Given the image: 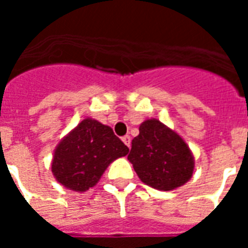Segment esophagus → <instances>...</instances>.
Returning a JSON list of instances; mask_svg holds the SVG:
<instances>
[{"label":"esophagus","mask_w":248,"mask_h":248,"mask_svg":"<svg viewBox=\"0 0 248 248\" xmlns=\"http://www.w3.org/2000/svg\"><path fill=\"white\" fill-rule=\"evenodd\" d=\"M122 141H124V143L126 144L128 148H130V144H131V138H130V136L128 135L124 136V138H122Z\"/></svg>","instance_id":"34e87169"}]
</instances>
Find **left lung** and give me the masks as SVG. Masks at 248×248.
Segmentation results:
<instances>
[{
    "instance_id": "1",
    "label": "left lung",
    "mask_w": 248,
    "mask_h": 248,
    "mask_svg": "<svg viewBox=\"0 0 248 248\" xmlns=\"http://www.w3.org/2000/svg\"><path fill=\"white\" fill-rule=\"evenodd\" d=\"M127 159L144 184L165 192L184 185L194 171V157L188 144L155 118L140 124Z\"/></svg>"
}]
</instances>
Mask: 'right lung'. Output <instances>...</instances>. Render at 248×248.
Returning a JSON list of instances; mask_svg holds the SVG:
<instances>
[{
	"instance_id": "obj_1",
	"label": "right lung",
	"mask_w": 248,
	"mask_h": 248,
	"mask_svg": "<svg viewBox=\"0 0 248 248\" xmlns=\"http://www.w3.org/2000/svg\"><path fill=\"white\" fill-rule=\"evenodd\" d=\"M127 153L128 148L109 126L85 118L56 145L52 175L67 189L86 192L97 184L113 161Z\"/></svg>"
}]
</instances>
